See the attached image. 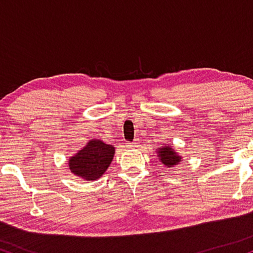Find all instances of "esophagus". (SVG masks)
I'll return each instance as SVG.
<instances>
[{"label":"esophagus","instance_id":"esophagus-1","mask_svg":"<svg viewBox=\"0 0 253 253\" xmlns=\"http://www.w3.org/2000/svg\"><path fill=\"white\" fill-rule=\"evenodd\" d=\"M128 147H130V149H134V147H136V141H133V143H128Z\"/></svg>","mask_w":253,"mask_h":253}]
</instances>
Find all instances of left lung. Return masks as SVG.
Returning <instances> with one entry per match:
<instances>
[{
    "label": "left lung",
    "mask_w": 253,
    "mask_h": 253,
    "mask_svg": "<svg viewBox=\"0 0 253 253\" xmlns=\"http://www.w3.org/2000/svg\"><path fill=\"white\" fill-rule=\"evenodd\" d=\"M161 147H156L157 157L158 161L164 165L165 168H173L178 165L182 161V156L178 152H176L171 145L161 144Z\"/></svg>",
    "instance_id": "8db88e82"
}]
</instances>
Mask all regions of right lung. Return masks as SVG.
<instances>
[{
	"label": "right lung",
	"instance_id": "right-lung-1",
	"mask_svg": "<svg viewBox=\"0 0 253 253\" xmlns=\"http://www.w3.org/2000/svg\"><path fill=\"white\" fill-rule=\"evenodd\" d=\"M114 153L113 145L103 143L100 139H90L83 149L68 159L69 170L85 181L98 179L109 168Z\"/></svg>",
	"mask_w": 253,
	"mask_h": 253
}]
</instances>
